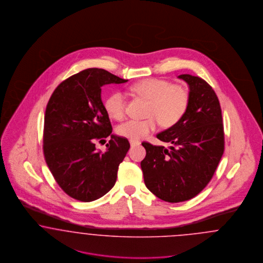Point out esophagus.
Segmentation results:
<instances>
[{
    "label": "esophagus",
    "instance_id": "obj_1",
    "mask_svg": "<svg viewBox=\"0 0 263 263\" xmlns=\"http://www.w3.org/2000/svg\"><path fill=\"white\" fill-rule=\"evenodd\" d=\"M141 143L139 142V141H134V140H130V145H131V147H135V146H138V145H140Z\"/></svg>",
    "mask_w": 263,
    "mask_h": 263
}]
</instances>
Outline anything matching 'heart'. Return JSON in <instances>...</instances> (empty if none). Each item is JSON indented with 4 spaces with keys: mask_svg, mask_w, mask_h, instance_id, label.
<instances>
[{
    "mask_svg": "<svg viewBox=\"0 0 263 263\" xmlns=\"http://www.w3.org/2000/svg\"><path fill=\"white\" fill-rule=\"evenodd\" d=\"M131 91L141 99L149 100L146 109L148 118L128 120L118 126L117 133L130 140H142L154 132L159 124L170 128L180 121L187 111L190 93L182 85L172 84L159 78L145 79L131 87ZM106 113L115 120H122L126 115L127 99L122 91H114L104 101Z\"/></svg>",
    "mask_w": 263,
    "mask_h": 263,
    "instance_id": "obj_1",
    "label": "heart"
}]
</instances>
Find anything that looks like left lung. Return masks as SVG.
<instances>
[{"instance_id":"1","label":"left lung","mask_w":263,"mask_h":263,"mask_svg":"<svg viewBox=\"0 0 263 263\" xmlns=\"http://www.w3.org/2000/svg\"><path fill=\"white\" fill-rule=\"evenodd\" d=\"M189 87L187 111L178 123L157 138L172 143L171 150L142 145L146 157L141 162L147 188L160 199L171 203L189 200L211 180L224 153V126L217 95L203 79L178 76Z\"/></svg>"}]
</instances>
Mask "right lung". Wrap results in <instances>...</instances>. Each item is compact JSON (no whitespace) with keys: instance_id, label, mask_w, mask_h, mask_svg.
<instances>
[{"instance_id":"right-lung-1","label":"right lung","mask_w":263,"mask_h":263,"mask_svg":"<svg viewBox=\"0 0 263 263\" xmlns=\"http://www.w3.org/2000/svg\"><path fill=\"white\" fill-rule=\"evenodd\" d=\"M127 81L103 69L89 68L63 81L47 103L44 158L56 182L76 200H97L116 182L130 144L126 138L111 134L101 87ZM107 137H111L108 150L98 152L95 142Z\"/></svg>"}]
</instances>
